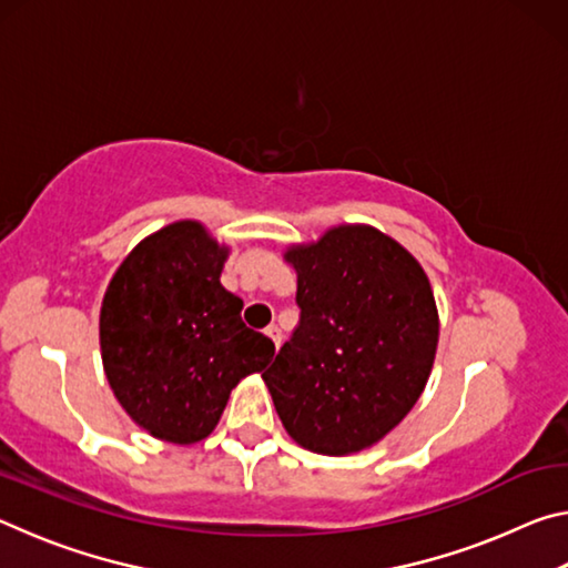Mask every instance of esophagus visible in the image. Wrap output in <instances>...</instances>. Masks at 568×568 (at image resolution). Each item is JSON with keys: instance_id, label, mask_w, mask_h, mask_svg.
I'll return each mask as SVG.
<instances>
[{"instance_id": "1", "label": "esophagus", "mask_w": 568, "mask_h": 568, "mask_svg": "<svg viewBox=\"0 0 568 568\" xmlns=\"http://www.w3.org/2000/svg\"><path fill=\"white\" fill-rule=\"evenodd\" d=\"M265 333L271 335V341L275 343V348H281V343H283V333H281V328H277V325H267Z\"/></svg>"}]
</instances>
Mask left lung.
<instances>
[{
  "label": "left lung",
  "instance_id": "left-lung-1",
  "mask_svg": "<svg viewBox=\"0 0 568 568\" xmlns=\"http://www.w3.org/2000/svg\"><path fill=\"white\" fill-rule=\"evenodd\" d=\"M301 318L263 381L297 444L325 456L368 448L426 388L436 301L408 250L365 225L295 247Z\"/></svg>",
  "mask_w": 568,
  "mask_h": 568
}]
</instances>
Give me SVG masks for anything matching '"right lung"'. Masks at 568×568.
<instances>
[{"instance_id": "obj_1", "label": "right lung", "mask_w": 568, "mask_h": 568, "mask_svg": "<svg viewBox=\"0 0 568 568\" xmlns=\"http://www.w3.org/2000/svg\"><path fill=\"white\" fill-rule=\"evenodd\" d=\"M227 250L200 223H175L132 250L104 293L102 363L134 423L170 444L217 426L240 378L263 371L275 345L240 318L220 285Z\"/></svg>"}]
</instances>
